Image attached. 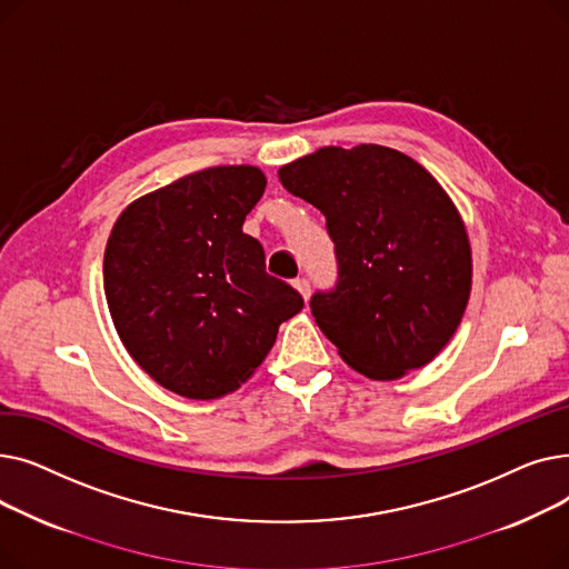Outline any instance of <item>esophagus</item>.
Listing matches in <instances>:
<instances>
[{
	"mask_svg": "<svg viewBox=\"0 0 569 569\" xmlns=\"http://www.w3.org/2000/svg\"><path fill=\"white\" fill-rule=\"evenodd\" d=\"M295 288L300 290V295L305 297V300H309V295H311V283H309V279H295Z\"/></svg>",
	"mask_w": 569,
	"mask_h": 569,
	"instance_id": "1",
	"label": "esophagus"
}]
</instances>
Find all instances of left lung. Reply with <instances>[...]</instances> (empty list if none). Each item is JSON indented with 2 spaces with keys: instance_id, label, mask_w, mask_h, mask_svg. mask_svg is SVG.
<instances>
[{
  "instance_id": "obj_1",
  "label": "left lung",
  "mask_w": 569,
  "mask_h": 569,
  "mask_svg": "<svg viewBox=\"0 0 569 569\" xmlns=\"http://www.w3.org/2000/svg\"><path fill=\"white\" fill-rule=\"evenodd\" d=\"M279 179L320 209L335 242L337 283L311 297L322 335L373 380L429 365L457 332L472 277L463 221L436 179L380 144L322 147Z\"/></svg>"
}]
</instances>
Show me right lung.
I'll return each mask as SVG.
<instances>
[{"mask_svg":"<svg viewBox=\"0 0 569 569\" xmlns=\"http://www.w3.org/2000/svg\"><path fill=\"white\" fill-rule=\"evenodd\" d=\"M264 184L253 166L207 168L131 202L110 232L103 288L117 335L179 397L237 390L305 307L242 232Z\"/></svg>","mask_w":569,"mask_h":569,"instance_id":"add662e5","label":"right lung"}]
</instances>
